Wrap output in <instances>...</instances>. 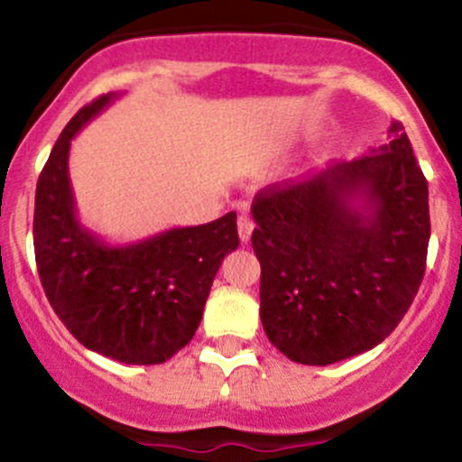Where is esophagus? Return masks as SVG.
<instances>
[{"label": "esophagus", "instance_id": "obj_1", "mask_svg": "<svg viewBox=\"0 0 462 462\" xmlns=\"http://www.w3.org/2000/svg\"><path fill=\"white\" fill-rule=\"evenodd\" d=\"M236 227H239V239L244 241V244L245 241H250V236H253V230H254V221L248 217V214H241Z\"/></svg>", "mask_w": 462, "mask_h": 462}]
</instances>
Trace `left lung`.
I'll list each match as a JSON object with an SVG mask.
<instances>
[{
  "mask_svg": "<svg viewBox=\"0 0 462 462\" xmlns=\"http://www.w3.org/2000/svg\"><path fill=\"white\" fill-rule=\"evenodd\" d=\"M261 324L292 362L326 366L389 337L427 263L430 189L404 127L369 156L253 203Z\"/></svg>",
  "mask_w": 462,
  "mask_h": 462,
  "instance_id": "8db88e82",
  "label": "left lung"
}]
</instances>
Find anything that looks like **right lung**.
Masks as SVG:
<instances>
[{
  "instance_id": "obj_1",
  "label": "right lung",
  "mask_w": 462,
  "mask_h": 462,
  "mask_svg": "<svg viewBox=\"0 0 462 462\" xmlns=\"http://www.w3.org/2000/svg\"><path fill=\"white\" fill-rule=\"evenodd\" d=\"M116 97L106 93L73 116L37 179V273L46 300L78 342L125 365H161L197 333L218 265L239 245L236 214L127 245L105 244L82 226L69 149Z\"/></svg>"
}]
</instances>
